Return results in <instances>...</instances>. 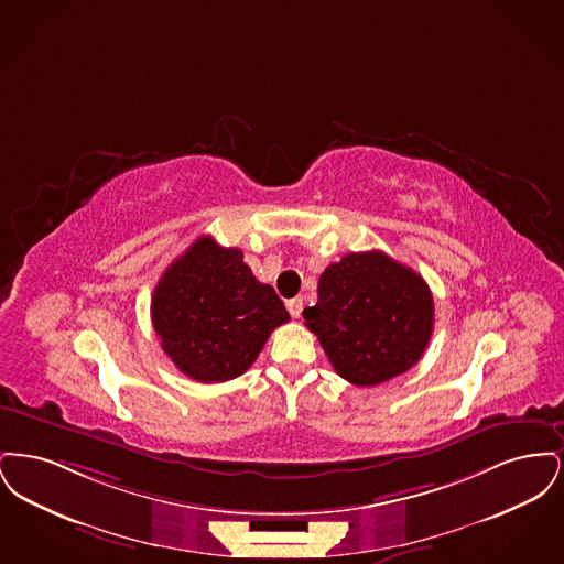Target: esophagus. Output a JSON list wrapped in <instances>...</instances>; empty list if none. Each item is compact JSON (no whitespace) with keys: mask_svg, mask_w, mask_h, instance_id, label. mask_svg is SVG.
<instances>
[{"mask_svg":"<svg viewBox=\"0 0 564 564\" xmlns=\"http://www.w3.org/2000/svg\"><path fill=\"white\" fill-rule=\"evenodd\" d=\"M288 311H290V315L297 319L300 317V313H302V297H292V300H288Z\"/></svg>","mask_w":564,"mask_h":564,"instance_id":"esophagus-1","label":"esophagus"}]
</instances>
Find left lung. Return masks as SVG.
<instances>
[{"label":"left lung","instance_id":"1","mask_svg":"<svg viewBox=\"0 0 564 564\" xmlns=\"http://www.w3.org/2000/svg\"><path fill=\"white\" fill-rule=\"evenodd\" d=\"M315 306L302 311L334 370L359 387L408 372L433 334L425 279L382 251L347 253L323 270Z\"/></svg>","mask_w":564,"mask_h":564}]
</instances>
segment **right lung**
<instances>
[{"label":"right lung","mask_w":564,"mask_h":564,"mask_svg":"<svg viewBox=\"0 0 564 564\" xmlns=\"http://www.w3.org/2000/svg\"><path fill=\"white\" fill-rule=\"evenodd\" d=\"M290 322L281 297L242 262L241 249L200 237L164 270L152 323L171 361L198 382L251 368L274 327Z\"/></svg>","instance_id":"add662e5"}]
</instances>
